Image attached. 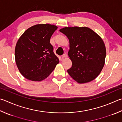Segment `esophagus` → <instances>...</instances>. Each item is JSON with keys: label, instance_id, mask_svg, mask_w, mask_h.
Instances as JSON below:
<instances>
[{"label": "esophagus", "instance_id": "esophagus-1", "mask_svg": "<svg viewBox=\"0 0 122 122\" xmlns=\"http://www.w3.org/2000/svg\"><path fill=\"white\" fill-rule=\"evenodd\" d=\"M67 56H68L66 54V53L63 54L62 55V58H66V57H67Z\"/></svg>", "mask_w": 122, "mask_h": 122}]
</instances>
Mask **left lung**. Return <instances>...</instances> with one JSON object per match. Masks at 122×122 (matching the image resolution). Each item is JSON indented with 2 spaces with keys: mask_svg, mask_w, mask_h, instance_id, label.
Listing matches in <instances>:
<instances>
[{
  "mask_svg": "<svg viewBox=\"0 0 122 122\" xmlns=\"http://www.w3.org/2000/svg\"><path fill=\"white\" fill-rule=\"evenodd\" d=\"M69 41L68 56L72 67L67 70L78 83L94 80L105 65L106 50L103 40L87 27H65L60 30Z\"/></svg>",
  "mask_w": 122,
  "mask_h": 122,
  "instance_id": "8db88e82",
  "label": "left lung"
}]
</instances>
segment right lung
Returning a JSON list of instances; mask_svg holds the SVG:
<instances>
[{"instance_id":"obj_1","label":"right lung","mask_w":122,"mask_h":122,"mask_svg":"<svg viewBox=\"0 0 122 122\" xmlns=\"http://www.w3.org/2000/svg\"><path fill=\"white\" fill-rule=\"evenodd\" d=\"M56 25L40 24L25 31L17 41L15 61L21 74L32 81H41L54 70L59 60L50 43Z\"/></svg>"}]
</instances>
